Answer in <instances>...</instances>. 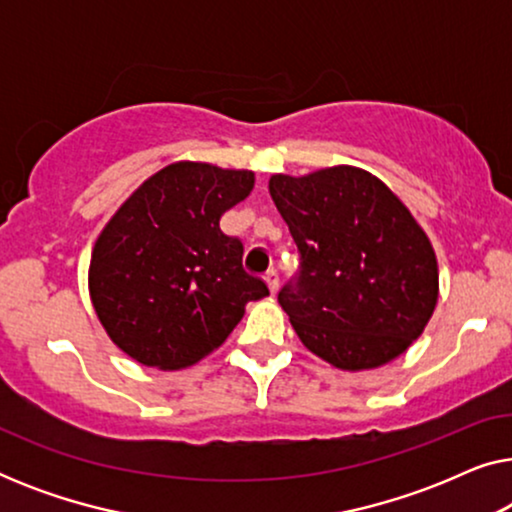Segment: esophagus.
Here are the masks:
<instances>
[{
	"instance_id": "obj_1",
	"label": "esophagus",
	"mask_w": 512,
	"mask_h": 512,
	"mask_svg": "<svg viewBox=\"0 0 512 512\" xmlns=\"http://www.w3.org/2000/svg\"><path fill=\"white\" fill-rule=\"evenodd\" d=\"M265 282H268L272 293H277V289H279V272H277V270H268V272H265Z\"/></svg>"
}]
</instances>
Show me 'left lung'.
<instances>
[{"instance_id": "left-lung-1", "label": "left lung", "mask_w": 512, "mask_h": 512, "mask_svg": "<svg viewBox=\"0 0 512 512\" xmlns=\"http://www.w3.org/2000/svg\"><path fill=\"white\" fill-rule=\"evenodd\" d=\"M270 195L300 254L277 300L303 345L342 370L403 354L438 300L436 254L408 207L349 165L275 174Z\"/></svg>"}]
</instances>
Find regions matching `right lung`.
Wrapping results in <instances>:
<instances>
[{"mask_svg": "<svg viewBox=\"0 0 512 512\" xmlns=\"http://www.w3.org/2000/svg\"><path fill=\"white\" fill-rule=\"evenodd\" d=\"M254 188V172L167 165L118 209L90 258V298L109 338L160 370L193 366L223 345L268 284L242 268L244 244L223 212Z\"/></svg>", "mask_w": 512, "mask_h": 512, "instance_id": "add662e5", "label": "right lung"}]
</instances>
